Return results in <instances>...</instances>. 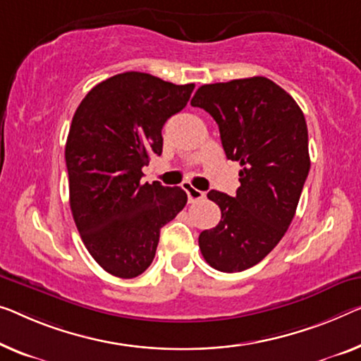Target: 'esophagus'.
Here are the masks:
<instances>
[{"instance_id":"obj_1","label":"esophagus","mask_w":361,"mask_h":361,"mask_svg":"<svg viewBox=\"0 0 361 361\" xmlns=\"http://www.w3.org/2000/svg\"><path fill=\"white\" fill-rule=\"evenodd\" d=\"M185 191H186V195H188V201H190V202L201 201V199L206 197V192L199 191V190H196V188H192V186H190V185H188V186L185 188Z\"/></svg>"}]
</instances>
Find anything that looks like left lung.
Masks as SVG:
<instances>
[{
	"label": "left lung",
	"mask_w": 361,
	"mask_h": 361,
	"mask_svg": "<svg viewBox=\"0 0 361 361\" xmlns=\"http://www.w3.org/2000/svg\"><path fill=\"white\" fill-rule=\"evenodd\" d=\"M191 105L214 118L225 155L241 165L235 197L207 192L222 219L201 232L199 250L217 271L241 272L276 248L295 217L311 165L305 115L262 76L201 85Z\"/></svg>",
	"instance_id": "1"
}]
</instances>
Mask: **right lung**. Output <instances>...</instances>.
<instances>
[{
  "label": "right lung",
  "instance_id": "add662e5",
  "mask_svg": "<svg viewBox=\"0 0 361 361\" xmlns=\"http://www.w3.org/2000/svg\"><path fill=\"white\" fill-rule=\"evenodd\" d=\"M192 89L129 71L97 84L74 113L64 149L69 204L85 248L111 276L146 271L160 228L186 206L181 188L141 178L150 155L162 154L165 121Z\"/></svg>",
  "mask_w": 361,
  "mask_h": 361
}]
</instances>
